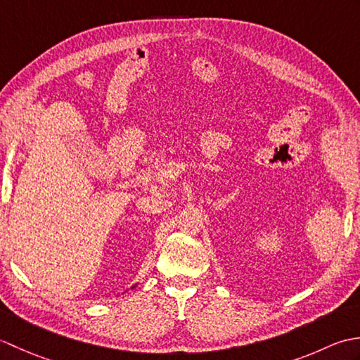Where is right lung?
I'll use <instances>...</instances> for the list:
<instances>
[{"mask_svg":"<svg viewBox=\"0 0 360 360\" xmlns=\"http://www.w3.org/2000/svg\"><path fill=\"white\" fill-rule=\"evenodd\" d=\"M133 288H136V285H134V286H131V289H133Z\"/></svg>","mask_w":360,"mask_h":360,"instance_id":"add662e5","label":"right lung"}]
</instances>
